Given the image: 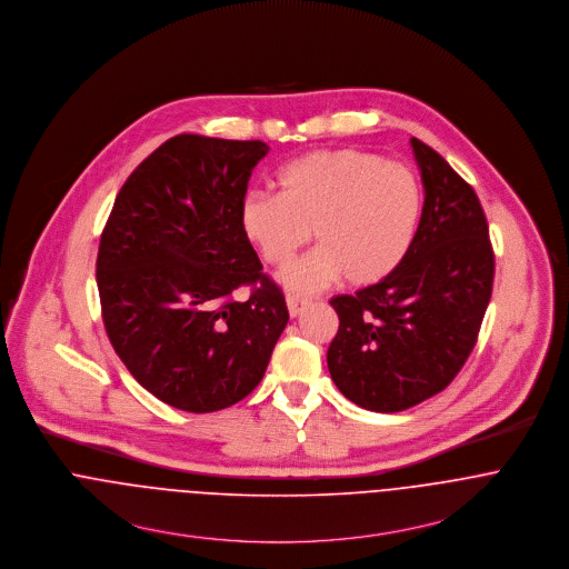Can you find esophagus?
Instances as JSON below:
<instances>
[{
  "instance_id": "1",
  "label": "esophagus",
  "mask_w": 569,
  "mask_h": 569,
  "mask_svg": "<svg viewBox=\"0 0 569 569\" xmlns=\"http://www.w3.org/2000/svg\"><path fill=\"white\" fill-rule=\"evenodd\" d=\"M286 303H288V312L292 318H297V316L301 315L306 308H308V299H301V297H288L286 299Z\"/></svg>"
}]
</instances>
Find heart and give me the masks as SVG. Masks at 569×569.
I'll return each mask as SVG.
<instances>
[{"mask_svg":"<svg viewBox=\"0 0 569 569\" xmlns=\"http://www.w3.org/2000/svg\"><path fill=\"white\" fill-rule=\"evenodd\" d=\"M279 193L251 191L240 224L266 263L286 268L310 242L320 244L292 266L283 286L315 292L340 279L373 286L410 253L423 211L417 174L383 157L356 150H315L279 168Z\"/></svg>","mask_w":569,"mask_h":569,"instance_id":"obj_1","label":"heart"}]
</instances>
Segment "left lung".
<instances>
[{"mask_svg":"<svg viewBox=\"0 0 569 569\" xmlns=\"http://www.w3.org/2000/svg\"><path fill=\"white\" fill-rule=\"evenodd\" d=\"M426 190L415 244L383 281L333 297L327 367L338 390L373 412H401L458 376L487 312L496 257L473 188L437 150L410 139Z\"/></svg>","mask_w":569,"mask_h":569,"instance_id":"8db88e82","label":"left lung"}]
</instances>
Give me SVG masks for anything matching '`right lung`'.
I'll return each mask as SVG.
<instances>
[{"label": "right lung", "mask_w": 569, "mask_h": 569, "mask_svg": "<svg viewBox=\"0 0 569 569\" xmlns=\"http://www.w3.org/2000/svg\"><path fill=\"white\" fill-rule=\"evenodd\" d=\"M263 141L177 134L127 179L100 238L107 336L130 376L186 412L253 392L288 325L279 286L240 224ZM254 290L247 302L232 292Z\"/></svg>", "instance_id": "obj_1"}]
</instances>
